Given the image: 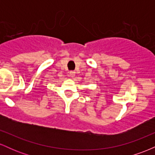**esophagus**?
<instances>
[{
	"instance_id": "obj_1",
	"label": "esophagus",
	"mask_w": 155,
	"mask_h": 155,
	"mask_svg": "<svg viewBox=\"0 0 155 155\" xmlns=\"http://www.w3.org/2000/svg\"><path fill=\"white\" fill-rule=\"evenodd\" d=\"M70 76L71 77H74L75 76V74H76V72L74 71H70Z\"/></svg>"
}]
</instances>
